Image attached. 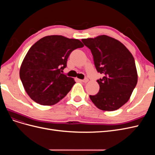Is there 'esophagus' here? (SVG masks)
<instances>
[{"label": "esophagus", "instance_id": "1", "mask_svg": "<svg viewBox=\"0 0 155 155\" xmlns=\"http://www.w3.org/2000/svg\"><path fill=\"white\" fill-rule=\"evenodd\" d=\"M81 81L83 83H87V82H88V78H85L84 79H82V80H81Z\"/></svg>", "mask_w": 155, "mask_h": 155}]
</instances>
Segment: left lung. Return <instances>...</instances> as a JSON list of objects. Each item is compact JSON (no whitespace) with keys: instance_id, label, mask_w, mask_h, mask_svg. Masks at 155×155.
<instances>
[{"instance_id":"1","label":"left lung","mask_w":155,"mask_h":155,"mask_svg":"<svg viewBox=\"0 0 155 155\" xmlns=\"http://www.w3.org/2000/svg\"><path fill=\"white\" fill-rule=\"evenodd\" d=\"M91 50L97 72L100 91L90 95L91 100L101 110L113 111L128 101L137 84L134 59L125 46L114 38L100 35L82 39Z\"/></svg>"}]
</instances>
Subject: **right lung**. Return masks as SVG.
<instances>
[{
	"mask_svg": "<svg viewBox=\"0 0 155 155\" xmlns=\"http://www.w3.org/2000/svg\"><path fill=\"white\" fill-rule=\"evenodd\" d=\"M84 45L78 39L49 35L37 41L28 51L20 68V78L31 99L52 105L66 96L76 82L62 74L70 53Z\"/></svg>",
	"mask_w": 155,
	"mask_h": 155,
	"instance_id": "1",
	"label": "right lung"
}]
</instances>
